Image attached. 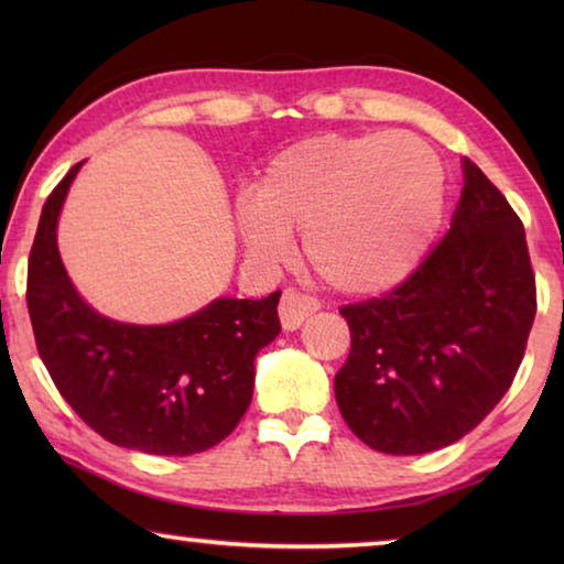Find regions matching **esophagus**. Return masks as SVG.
Returning a JSON list of instances; mask_svg holds the SVG:
<instances>
[{
  "instance_id": "esophagus-1",
  "label": "esophagus",
  "mask_w": 564,
  "mask_h": 564,
  "mask_svg": "<svg viewBox=\"0 0 564 564\" xmlns=\"http://www.w3.org/2000/svg\"><path fill=\"white\" fill-rule=\"evenodd\" d=\"M321 308V303L313 299L308 293H301L295 289H285L281 295V305H279V316L285 330H295L303 326V321L316 313Z\"/></svg>"
}]
</instances>
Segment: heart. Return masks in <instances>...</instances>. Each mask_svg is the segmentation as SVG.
I'll list each match as a JSON object with an SVG mask.
<instances>
[{"label": "heart", "mask_w": 564, "mask_h": 564, "mask_svg": "<svg viewBox=\"0 0 564 564\" xmlns=\"http://www.w3.org/2000/svg\"><path fill=\"white\" fill-rule=\"evenodd\" d=\"M445 188L443 161L413 133H321L271 159L238 224L263 261L283 259L289 234H303L305 259L330 289L380 293L425 259Z\"/></svg>", "instance_id": "heart-1"}]
</instances>
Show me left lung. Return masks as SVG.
I'll list each match as a JSON object with an SVG mask.
<instances>
[{"label":"left lung","instance_id":"1","mask_svg":"<svg viewBox=\"0 0 564 564\" xmlns=\"http://www.w3.org/2000/svg\"><path fill=\"white\" fill-rule=\"evenodd\" d=\"M463 174L443 241L393 291L340 308L350 352L336 400L378 453L460 441L508 393L528 346L538 291L524 226L470 159Z\"/></svg>","mask_w":564,"mask_h":564}]
</instances>
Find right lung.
Returning a JSON list of instances; mask_svg holds the SVG:
<instances>
[{"label": "right lung", "instance_id": "right-lung-1", "mask_svg": "<svg viewBox=\"0 0 564 564\" xmlns=\"http://www.w3.org/2000/svg\"><path fill=\"white\" fill-rule=\"evenodd\" d=\"M74 164L42 208L26 271L40 358L74 413L109 441L149 455H194L234 433L253 398V360L279 336L281 291L216 299L169 326H131L82 301L56 248Z\"/></svg>", "mask_w": 564, "mask_h": 564}]
</instances>
